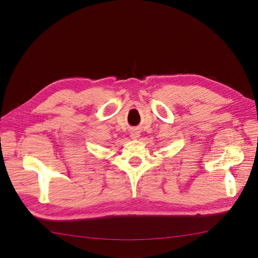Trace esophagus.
I'll list each match as a JSON object with an SVG mask.
<instances>
[{
	"mask_svg": "<svg viewBox=\"0 0 258 258\" xmlns=\"http://www.w3.org/2000/svg\"><path fill=\"white\" fill-rule=\"evenodd\" d=\"M139 137H140L139 131L135 130V131L131 132V135H130V138H131V139H137V138H139Z\"/></svg>",
	"mask_w": 258,
	"mask_h": 258,
	"instance_id": "34e87169",
	"label": "esophagus"
}]
</instances>
